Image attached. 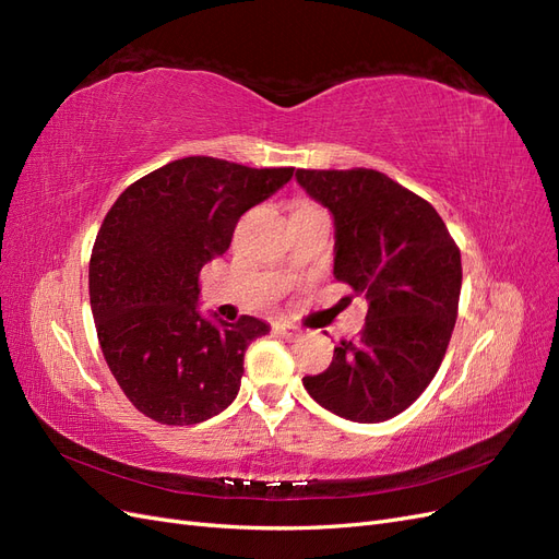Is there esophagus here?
Instances as JSON below:
<instances>
[{
  "label": "esophagus",
  "instance_id": "obj_1",
  "mask_svg": "<svg viewBox=\"0 0 559 559\" xmlns=\"http://www.w3.org/2000/svg\"><path fill=\"white\" fill-rule=\"evenodd\" d=\"M275 331H277L280 335H284V337H296V335L300 333V329H298V326H294V324H284V321H280V324H275Z\"/></svg>",
  "mask_w": 559,
  "mask_h": 559
}]
</instances>
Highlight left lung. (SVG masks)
<instances>
[{"mask_svg": "<svg viewBox=\"0 0 559 559\" xmlns=\"http://www.w3.org/2000/svg\"><path fill=\"white\" fill-rule=\"evenodd\" d=\"M333 216V275L366 296L361 341H343L331 366L302 378L308 394L361 425L417 401L441 366L456 321L462 257L443 218L376 170H296Z\"/></svg>", "mask_w": 559, "mask_h": 559, "instance_id": "1", "label": "left lung"}]
</instances>
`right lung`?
Here are the masks:
<instances>
[{
	"label": "right lung",
	"mask_w": 559,
	"mask_h": 559,
	"mask_svg": "<svg viewBox=\"0 0 559 559\" xmlns=\"http://www.w3.org/2000/svg\"><path fill=\"white\" fill-rule=\"evenodd\" d=\"M294 167L189 156L118 195L99 228L91 310L99 347L130 403L160 425H198L235 401L245 352L270 326L200 312L198 275L230 247L235 224L277 193Z\"/></svg>",
	"instance_id": "1"
}]
</instances>
